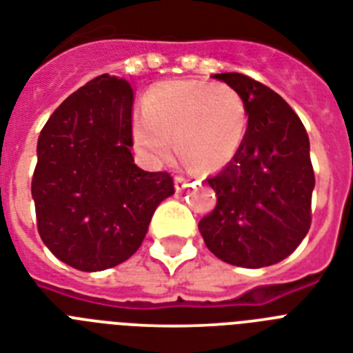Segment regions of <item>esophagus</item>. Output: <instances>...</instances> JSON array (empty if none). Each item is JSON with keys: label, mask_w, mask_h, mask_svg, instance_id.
<instances>
[{"label": "esophagus", "mask_w": 353, "mask_h": 353, "mask_svg": "<svg viewBox=\"0 0 353 353\" xmlns=\"http://www.w3.org/2000/svg\"><path fill=\"white\" fill-rule=\"evenodd\" d=\"M174 185H176V190L177 192H181V190H185L186 186H188V181H186L185 177L177 176L176 179H174Z\"/></svg>", "instance_id": "34e87169"}]
</instances>
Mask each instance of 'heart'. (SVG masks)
<instances>
[{
  "mask_svg": "<svg viewBox=\"0 0 353 353\" xmlns=\"http://www.w3.org/2000/svg\"><path fill=\"white\" fill-rule=\"evenodd\" d=\"M248 127L243 96L226 83L165 81L143 97V114L132 119V136L152 165L177 152L197 170L225 167L241 148Z\"/></svg>",
  "mask_w": 353,
  "mask_h": 353,
  "instance_id": "heart-1",
  "label": "heart"
}]
</instances>
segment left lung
<instances>
[{
    "label": "left lung",
    "instance_id": "8db88e82",
    "mask_svg": "<svg viewBox=\"0 0 353 353\" xmlns=\"http://www.w3.org/2000/svg\"><path fill=\"white\" fill-rule=\"evenodd\" d=\"M212 77L241 94L248 127L234 159L206 179L217 205L199 232L228 265H276L296 250L312 223L316 177L308 134L290 105L263 83L237 72Z\"/></svg>",
    "mask_w": 353,
    "mask_h": 353
}]
</instances>
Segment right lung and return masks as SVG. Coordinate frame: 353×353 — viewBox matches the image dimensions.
Instances as JSON below:
<instances>
[{
	"label": "right lung",
	"instance_id": "right-lung-1",
	"mask_svg": "<svg viewBox=\"0 0 353 353\" xmlns=\"http://www.w3.org/2000/svg\"><path fill=\"white\" fill-rule=\"evenodd\" d=\"M132 103L125 79L97 76L54 110L37 139V232L76 270H107L134 256L157 205L174 194L170 174L134 163Z\"/></svg>",
	"mask_w": 353,
	"mask_h": 353
}]
</instances>
